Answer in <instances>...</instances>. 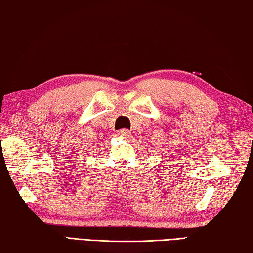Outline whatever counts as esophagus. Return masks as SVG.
<instances>
[{
	"label": "esophagus",
	"instance_id": "esophagus-1",
	"mask_svg": "<svg viewBox=\"0 0 253 253\" xmlns=\"http://www.w3.org/2000/svg\"><path fill=\"white\" fill-rule=\"evenodd\" d=\"M118 135L121 136V138H124V139H129L131 136V132H130V130L123 129V130L118 131Z\"/></svg>",
	"mask_w": 253,
	"mask_h": 253
}]
</instances>
